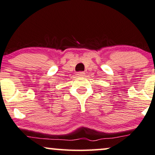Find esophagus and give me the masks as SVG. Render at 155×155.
Masks as SVG:
<instances>
[{
    "instance_id": "esophagus-1",
    "label": "esophagus",
    "mask_w": 155,
    "mask_h": 155,
    "mask_svg": "<svg viewBox=\"0 0 155 155\" xmlns=\"http://www.w3.org/2000/svg\"><path fill=\"white\" fill-rule=\"evenodd\" d=\"M84 74H85V73L83 72V71H80V72L77 73V76H78V77H84Z\"/></svg>"
}]
</instances>
